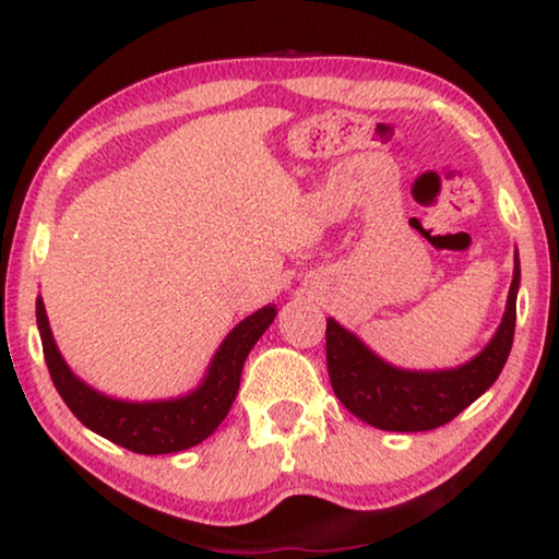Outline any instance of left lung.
<instances>
[{
    "mask_svg": "<svg viewBox=\"0 0 559 559\" xmlns=\"http://www.w3.org/2000/svg\"><path fill=\"white\" fill-rule=\"evenodd\" d=\"M520 293V254L514 252V277L495 337L479 355L459 368L406 370L376 355L362 340L328 318V373L340 403L366 424L383 431H431L449 424L487 393L509 358Z\"/></svg>",
    "mask_w": 559,
    "mask_h": 559,
    "instance_id": "1",
    "label": "left lung"
}]
</instances>
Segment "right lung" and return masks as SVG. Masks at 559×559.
Wrapping results in <instances>:
<instances>
[{"label":"right lung","instance_id":"1","mask_svg":"<svg viewBox=\"0 0 559 559\" xmlns=\"http://www.w3.org/2000/svg\"><path fill=\"white\" fill-rule=\"evenodd\" d=\"M274 314H277V307L266 305L241 320L224 337L219 350L209 362L206 376L193 391L164 401H123L95 391L83 378L72 373L52 337L43 297H37V330L43 340L45 362L62 401L91 431L145 456L191 449L219 428L237 399L247 355L272 325Z\"/></svg>","mask_w":559,"mask_h":559}]
</instances>
